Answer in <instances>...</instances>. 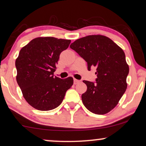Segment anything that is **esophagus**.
Listing matches in <instances>:
<instances>
[{
  "label": "esophagus",
  "mask_w": 146,
  "mask_h": 146,
  "mask_svg": "<svg viewBox=\"0 0 146 146\" xmlns=\"http://www.w3.org/2000/svg\"><path fill=\"white\" fill-rule=\"evenodd\" d=\"M80 82V80H76V79H74V84H79Z\"/></svg>",
  "instance_id": "obj_1"
}]
</instances>
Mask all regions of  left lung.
I'll return each instance as SVG.
<instances>
[{
    "label": "left lung",
    "mask_w": 146,
    "mask_h": 146,
    "mask_svg": "<svg viewBox=\"0 0 146 146\" xmlns=\"http://www.w3.org/2000/svg\"><path fill=\"white\" fill-rule=\"evenodd\" d=\"M88 63L96 67V83L84 80L87 91L82 95L84 106L97 115H104L117 106L127 88L129 67L123 50L109 37L92 35L80 38L70 46Z\"/></svg>",
    "instance_id": "8db88e82"
}]
</instances>
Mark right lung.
I'll use <instances>...</instances> for the list:
<instances>
[{
    "label": "right lung",
    "instance_id": "1",
    "mask_svg": "<svg viewBox=\"0 0 146 146\" xmlns=\"http://www.w3.org/2000/svg\"><path fill=\"white\" fill-rule=\"evenodd\" d=\"M71 41L52 37L33 39L22 48L16 60L17 83L31 107L50 111L62 103L73 78L54 76L60 54Z\"/></svg>",
    "mask_w": 146,
    "mask_h": 146
}]
</instances>
